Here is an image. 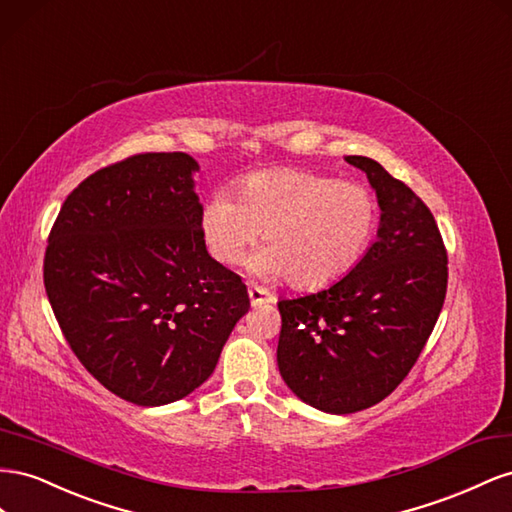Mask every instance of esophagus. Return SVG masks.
Instances as JSON below:
<instances>
[{"instance_id":"esophagus-1","label":"esophagus","mask_w":512,"mask_h":512,"mask_svg":"<svg viewBox=\"0 0 512 512\" xmlns=\"http://www.w3.org/2000/svg\"><path fill=\"white\" fill-rule=\"evenodd\" d=\"M248 298H251V304H253V306H264V304H270V302L276 300L274 294H270L268 289L257 287V285L248 287Z\"/></svg>"}]
</instances>
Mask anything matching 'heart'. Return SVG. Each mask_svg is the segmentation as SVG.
Masks as SVG:
<instances>
[{"mask_svg":"<svg viewBox=\"0 0 512 512\" xmlns=\"http://www.w3.org/2000/svg\"><path fill=\"white\" fill-rule=\"evenodd\" d=\"M379 201L371 188L304 169L246 175L233 197L214 195L201 210V236L218 264L233 266L261 233L266 251L251 266L315 289L352 272L375 238Z\"/></svg>","mask_w":512,"mask_h":512,"instance_id":"b5f03b06","label":"heart"}]
</instances>
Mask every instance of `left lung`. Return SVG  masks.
I'll return each instance as SVG.
<instances>
[{
    "mask_svg": "<svg viewBox=\"0 0 512 512\" xmlns=\"http://www.w3.org/2000/svg\"><path fill=\"white\" fill-rule=\"evenodd\" d=\"M382 208L377 240L339 283L281 300L276 362L285 384L321 412L354 414L386 399L425 349L446 298L448 255L431 210L367 156Z\"/></svg>",
    "mask_w": 512,
    "mask_h": 512,
    "instance_id": "left-lung-1",
    "label": "left lung"
}]
</instances>
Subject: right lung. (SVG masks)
<instances>
[{
  "mask_svg": "<svg viewBox=\"0 0 512 512\" xmlns=\"http://www.w3.org/2000/svg\"><path fill=\"white\" fill-rule=\"evenodd\" d=\"M195 160L145 152L98 169L57 214L45 289L72 352L135 405H165L212 375L248 311L236 272L208 255Z\"/></svg>",
  "mask_w": 512,
  "mask_h": 512,
  "instance_id": "right-lung-1",
  "label": "right lung"
}]
</instances>
